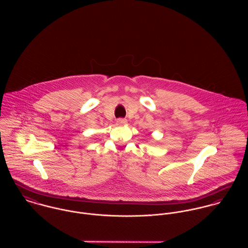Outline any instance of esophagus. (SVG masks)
Returning <instances> with one entry per match:
<instances>
[{
	"label": "esophagus",
	"mask_w": 248,
	"mask_h": 248,
	"mask_svg": "<svg viewBox=\"0 0 248 248\" xmlns=\"http://www.w3.org/2000/svg\"><path fill=\"white\" fill-rule=\"evenodd\" d=\"M127 123V120L126 119H123V118H119L116 120V124L119 125V126H122V125H125Z\"/></svg>",
	"instance_id": "esophagus-1"
}]
</instances>
